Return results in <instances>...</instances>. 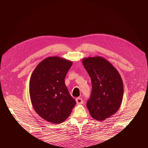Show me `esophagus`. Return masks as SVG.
Here are the masks:
<instances>
[{"label":"esophagus","mask_w":148,"mask_h":148,"mask_svg":"<svg viewBox=\"0 0 148 148\" xmlns=\"http://www.w3.org/2000/svg\"><path fill=\"white\" fill-rule=\"evenodd\" d=\"M75 101H76L77 105H80V104H82L83 103V101L82 98H80V97L77 98L75 99Z\"/></svg>","instance_id":"obj_1"}]
</instances>
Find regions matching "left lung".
Here are the masks:
<instances>
[{
	"label": "left lung",
	"mask_w": 148,
	"mask_h": 148,
	"mask_svg": "<svg viewBox=\"0 0 148 148\" xmlns=\"http://www.w3.org/2000/svg\"><path fill=\"white\" fill-rule=\"evenodd\" d=\"M84 67L92 81V93L87 107L92 117L99 121L111 117L121 106L123 86L114 66L101 56L84 58Z\"/></svg>",
	"instance_id": "8db88e82"
}]
</instances>
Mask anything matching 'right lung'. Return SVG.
<instances>
[{"label":"right lung","instance_id":"obj_1","mask_svg":"<svg viewBox=\"0 0 148 148\" xmlns=\"http://www.w3.org/2000/svg\"><path fill=\"white\" fill-rule=\"evenodd\" d=\"M72 65V61L64 58L48 57L36 66L31 75V103L36 113L49 122L65 121L76 104L65 83V76Z\"/></svg>","mask_w":148,"mask_h":148}]
</instances>
